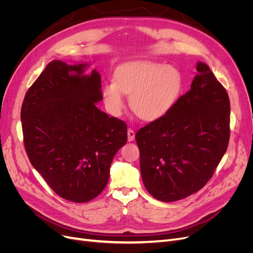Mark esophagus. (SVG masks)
I'll list each match as a JSON object with an SVG mask.
<instances>
[{
  "label": "esophagus",
  "mask_w": 253,
  "mask_h": 253,
  "mask_svg": "<svg viewBox=\"0 0 253 253\" xmlns=\"http://www.w3.org/2000/svg\"><path fill=\"white\" fill-rule=\"evenodd\" d=\"M127 136H128V142H132L133 139H134L135 133H134V131H133V130H132L131 128H129V129H128V131H127Z\"/></svg>",
  "instance_id": "esophagus-1"
}]
</instances>
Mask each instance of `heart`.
Listing matches in <instances>:
<instances>
[{
  "mask_svg": "<svg viewBox=\"0 0 253 253\" xmlns=\"http://www.w3.org/2000/svg\"><path fill=\"white\" fill-rule=\"evenodd\" d=\"M183 87L180 72L172 65L141 62L125 65L102 89L107 109L118 115L125 107V95L130 106L145 121H155L169 112L178 101Z\"/></svg>",
  "mask_w": 253,
  "mask_h": 253,
  "instance_id": "heart-1",
  "label": "heart"
}]
</instances>
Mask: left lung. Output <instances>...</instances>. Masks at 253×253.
I'll use <instances>...</instances> for the list:
<instances>
[{
  "instance_id": "left-lung-1",
  "label": "left lung",
  "mask_w": 253,
  "mask_h": 253,
  "mask_svg": "<svg viewBox=\"0 0 253 253\" xmlns=\"http://www.w3.org/2000/svg\"><path fill=\"white\" fill-rule=\"evenodd\" d=\"M196 70L191 89L135 134L144 185L160 201L181 200L201 190L227 150V91L207 63L198 61Z\"/></svg>"
}]
</instances>
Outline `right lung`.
Segmentation results:
<instances>
[{
	"instance_id": "add662e5",
	"label": "right lung",
	"mask_w": 253,
	"mask_h": 253,
	"mask_svg": "<svg viewBox=\"0 0 253 253\" xmlns=\"http://www.w3.org/2000/svg\"><path fill=\"white\" fill-rule=\"evenodd\" d=\"M87 62L53 60L26 92L21 120L31 165L61 198L88 202L105 189L112 160L127 142L123 121L96 104L101 76Z\"/></svg>"
}]
</instances>
